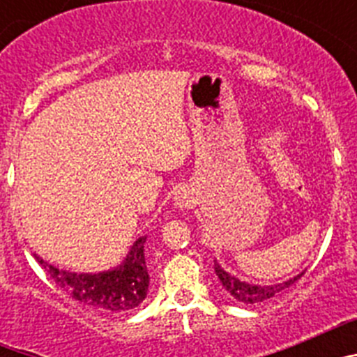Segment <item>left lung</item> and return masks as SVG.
Returning <instances> with one entry per match:
<instances>
[{
    "instance_id": "1",
    "label": "left lung",
    "mask_w": 357,
    "mask_h": 357,
    "mask_svg": "<svg viewBox=\"0 0 357 357\" xmlns=\"http://www.w3.org/2000/svg\"><path fill=\"white\" fill-rule=\"evenodd\" d=\"M214 272H216L218 279L222 280L223 288L230 293V295L234 296L236 301L243 302V304H257V302H264L268 298H272L275 293L282 291L284 288L291 286L295 280L301 279V275L295 277V279L288 280L284 284H277V286H252L247 284V282H243V280L236 279V277L229 275V273L223 270L222 266L218 263H214Z\"/></svg>"
}]
</instances>
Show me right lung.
<instances>
[{
  "label": "right lung",
  "instance_id": "1",
  "mask_svg": "<svg viewBox=\"0 0 357 357\" xmlns=\"http://www.w3.org/2000/svg\"><path fill=\"white\" fill-rule=\"evenodd\" d=\"M144 241L139 238L134 243L127 261L112 272L103 273H71L59 270L44 263L40 257L36 259L46 270L59 288L75 301L100 311L123 313L134 309L144 301L150 284L146 261H144Z\"/></svg>",
  "mask_w": 357,
  "mask_h": 357
}]
</instances>
